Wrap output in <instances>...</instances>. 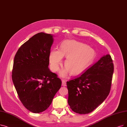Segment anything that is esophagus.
<instances>
[{
	"label": "esophagus",
	"instance_id": "1",
	"mask_svg": "<svg viewBox=\"0 0 127 127\" xmlns=\"http://www.w3.org/2000/svg\"><path fill=\"white\" fill-rule=\"evenodd\" d=\"M62 86H63V87H65V86H66V81L64 80H62Z\"/></svg>",
	"mask_w": 127,
	"mask_h": 127
}]
</instances>
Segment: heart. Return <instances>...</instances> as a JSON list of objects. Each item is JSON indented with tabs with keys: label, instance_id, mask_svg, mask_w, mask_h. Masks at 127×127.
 Returning a JSON list of instances; mask_svg holds the SVG:
<instances>
[{
	"label": "heart",
	"instance_id": "1",
	"mask_svg": "<svg viewBox=\"0 0 127 127\" xmlns=\"http://www.w3.org/2000/svg\"><path fill=\"white\" fill-rule=\"evenodd\" d=\"M96 56L95 50L87 45L74 40H67L61 45L60 49H54L49 55L50 67L53 72L59 70L63 57H66L64 64L65 68L60 72L63 77L71 74H78L92 64Z\"/></svg>",
	"mask_w": 127,
	"mask_h": 127
}]
</instances>
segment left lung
Here are the masks:
<instances>
[{
    "instance_id": "1",
    "label": "left lung",
    "mask_w": 127,
    "mask_h": 127,
    "mask_svg": "<svg viewBox=\"0 0 127 127\" xmlns=\"http://www.w3.org/2000/svg\"><path fill=\"white\" fill-rule=\"evenodd\" d=\"M113 73V60L107 54L79 77L67 81L70 108L76 113L87 114L97 108L109 94Z\"/></svg>"
}]
</instances>
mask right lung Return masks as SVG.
Wrapping results in <instances>:
<instances>
[{"mask_svg": "<svg viewBox=\"0 0 127 127\" xmlns=\"http://www.w3.org/2000/svg\"><path fill=\"white\" fill-rule=\"evenodd\" d=\"M53 35L38 33L20 47L14 56L12 79L20 100L34 113L46 110L62 86L48 68Z\"/></svg>", "mask_w": 127, "mask_h": 127, "instance_id": "right-lung-1", "label": "right lung"}]
</instances>
